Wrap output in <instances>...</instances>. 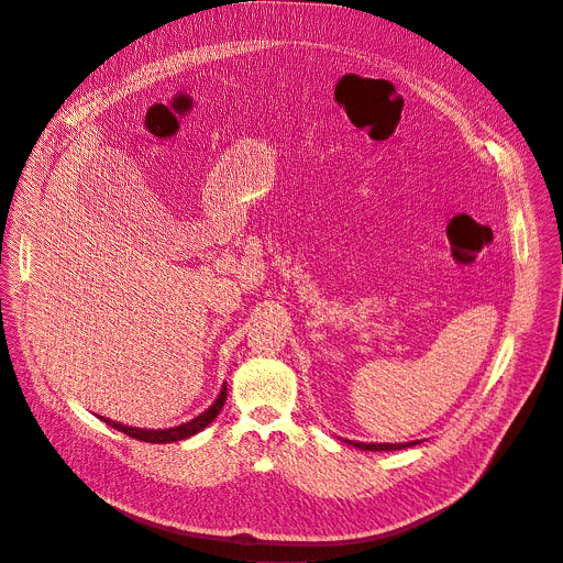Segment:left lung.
Returning a JSON list of instances; mask_svg holds the SVG:
<instances>
[{
	"mask_svg": "<svg viewBox=\"0 0 563 563\" xmlns=\"http://www.w3.org/2000/svg\"><path fill=\"white\" fill-rule=\"evenodd\" d=\"M356 449H364V451H395V449H406V446H413L418 442H404V444H366V442H350Z\"/></svg>",
	"mask_w": 563,
	"mask_h": 563,
	"instance_id": "obj_1",
	"label": "left lung"
}]
</instances>
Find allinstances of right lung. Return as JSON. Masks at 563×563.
Returning a JSON list of instances; mask_svg holds the SVG:
<instances>
[{
  "label": "right lung",
  "instance_id": "right-lung-1",
  "mask_svg": "<svg viewBox=\"0 0 563 563\" xmlns=\"http://www.w3.org/2000/svg\"><path fill=\"white\" fill-rule=\"evenodd\" d=\"M227 401V386H222L218 399L213 401V406H209L207 411H203L201 416H197L195 420L181 424V427H175V429H159V431H152V429H134V427H125V424H119V422H112L108 418H103L106 424H110L112 429L134 438V440H143V442H155V444H166V442H177V440H186L195 433H199L201 429H207L216 418L218 413L222 411V406Z\"/></svg>",
  "mask_w": 563,
  "mask_h": 563
}]
</instances>
